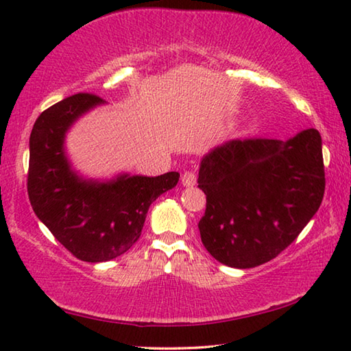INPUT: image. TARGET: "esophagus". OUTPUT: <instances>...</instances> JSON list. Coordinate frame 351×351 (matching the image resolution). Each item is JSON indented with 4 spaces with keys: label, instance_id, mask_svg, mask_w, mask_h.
<instances>
[{
    "label": "esophagus",
    "instance_id": "1",
    "mask_svg": "<svg viewBox=\"0 0 351 351\" xmlns=\"http://www.w3.org/2000/svg\"><path fill=\"white\" fill-rule=\"evenodd\" d=\"M181 182L184 187H193L197 184V175L193 171H184L181 176Z\"/></svg>",
    "mask_w": 351,
    "mask_h": 351
}]
</instances>
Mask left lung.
Here are the masks:
<instances>
[{
	"label": "left lung",
	"mask_w": 351,
	"mask_h": 351,
	"mask_svg": "<svg viewBox=\"0 0 351 351\" xmlns=\"http://www.w3.org/2000/svg\"><path fill=\"white\" fill-rule=\"evenodd\" d=\"M198 187L207 252L230 268H255L288 247L322 203V138L306 128L287 141H228L201 159Z\"/></svg>",
	"instance_id": "1"
}]
</instances>
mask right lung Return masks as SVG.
Here are the masks:
<instances>
[{
  "mask_svg": "<svg viewBox=\"0 0 351 351\" xmlns=\"http://www.w3.org/2000/svg\"><path fill=\"white\" fill-rule=\"evenodd\" d=\"M105 104L93 94L63 99L41 112L29 138L27 193L35 215L71 254L90 263L125 254L141 237L148 207L180 181L178 171L94 180L75 170L66 134Z\"/></svg>",
  "mask_w": 351,
  "mask_h": 351,
  "instance_id": "right-lung-1",
  "label": "right lung"
}]
</instances>
